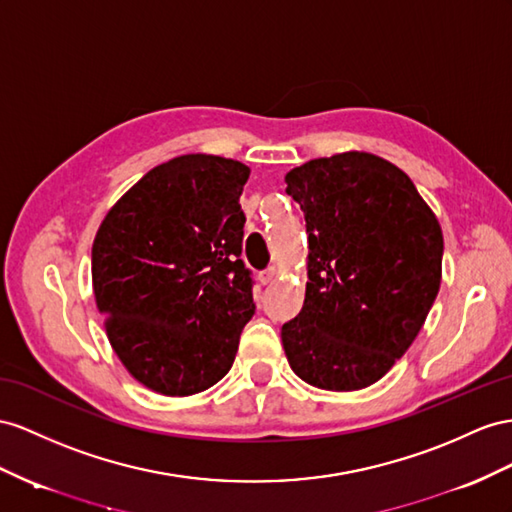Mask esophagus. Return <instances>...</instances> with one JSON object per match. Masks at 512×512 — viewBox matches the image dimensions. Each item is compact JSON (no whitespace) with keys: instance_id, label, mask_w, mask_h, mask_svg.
I'll use <instances>...</instances> for the list:
<instances>
[{"instance_id":"obj_1","label":"esophagus","mask_w":512,"mask_h":512,"mask_svg":"<svg viewBox=\"0 0 512 512\" xmlns=\"http://www.w3.org/2000/svg\"><path fill=\"white\" fill-rule=\"evenodd\" d=\"M274 277H277V270L268 268V270H264V272H259V283H261V285H268V283L274 281Z\"/></svg>"}]
</instances>
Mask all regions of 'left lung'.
I'll return each instance as SVG.
<instances>
[{
    "label": "left lung",
    "instance_id": "8db88e82",
    "mask_svg": "<svg viewBox=\"0 0 512 512\" xmlns=\"http://www.w3.org/2000/svg\"><path fill=\"white\" fill-rule=\"evenodd\" d=\"M307 222L305 303L283 324L290 368L329 391L370 387L417 337L441 285L443 233L409 175L348 151L285 175Z\"/></svg>",
    "mask_w": 512,
    "mask_h": 512
}]
</instances>
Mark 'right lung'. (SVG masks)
Wrapping results in <instances>:
<instances>
[{
	"mask_svg": "<svg viewBox=\"0 0 512 512\" xmlns=\"http://www.w3.org/2000/svg\"><path fill=\"white\" fill-rule=\"evenodd\" d=\"M251 168L190 153L151 168L103 218L93 290L116 355L162 396L216 385L253 318L240 207Z\"/></svg>",
	"mask_w": 512,
	"mask_h": 512,
	"instance_id": "1",
	"label": "right lung"
}]
</instances>
